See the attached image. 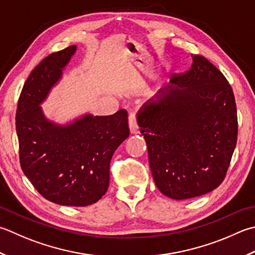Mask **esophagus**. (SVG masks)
Listing matches in <instances>:
<instances>
[{
  "label": "esophagus",
  "mask_w": 255,
  "mask_h": 255,
  "mask_svg": "<svg viewBox=\"0 0 255 255\" xmlns=\"http://www.w3.org/2000/svg\"><path fill=\"white\" fill-rule=\"evenodd\" d=\"M128 125H129V130H130L131 134H136L139 132V128L137 125V118H136V115H134L133 113L129 115Z\"/></svg>",
  "instance_id": "obj_1"
}]
</instances>
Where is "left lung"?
Instances as JSON below:
<instances>
[{"instance_id":"left-lung-1","label":"left lung","mask_w":255,"mask_h":255,"mask_svg":"<svg viewBox=\"0 0 255 255\" xmlns=\"http://www.w3.org/2000/svg\"><path fill=\"white\" fill-rule=\"evenodd\" d=\"M174 75L137 118L157 188L186 200L220 186L238 138L236 99L223 74L200 55Z\"/></svg>"}]
</instances>
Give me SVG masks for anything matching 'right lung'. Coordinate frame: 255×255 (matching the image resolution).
<instances>
[{
    "label": "right lung",
    "instance_id": "obj_1",
    "mask_svg": "<svg viewBox=\"0 0 255 255\" xmlns=\"http://www.w3.org/2000/svg\"><path fill=\"white\" fill-rule=\"evenodd\" d=\"M77 46L53 53L25 82L16 111V132L22 170L48 201L71 207L97 202L109 186L115 150L129 136L128 115L85 114L67 124L46 118L41 104L62 79Z\"/></svg>",
    "mask_w": 255,
    "mask_h": 255
}]
</instances>
